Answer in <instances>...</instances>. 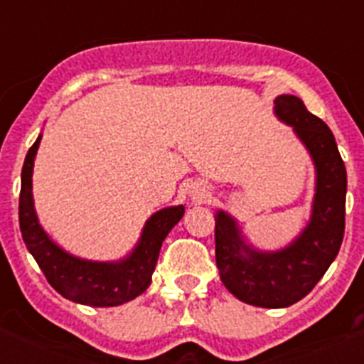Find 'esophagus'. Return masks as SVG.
Segmentation results:
<instances>
[{
    "instance_id": "obj_1",
    "label": "esophagus",
    "mask_w": 364,
    "mask_h": 364,
    "mask_svg": "<svg viewBox=\"0 0 364 364\" xmlns=\"http://www.w3.org/2000/svg\"><path fill=\"white\" fill-rule=\"evenodd\" d=\"M191 197L197 198V200H205V198L210 197V189H208V186L204 184H197L195 188H191Z\"/></svg>"
}]
</instances>
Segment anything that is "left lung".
Masks as SVG:
<instances>
[{
  "instance_id": "8db88e82",
  "label": "left lung",
  "mask_w": 364,
  "mask_h": 364,
  "mask_svg": "<svg viewBox=\"0 0 364 364\" xmlns=\"http://www.w3.org/2000/svg\"><path fill=\"white\" fill-rule=\"evenodd\" d=\"M275 114L291 125L315 166L311 217L290 246L259 252L244 242L237 220L215 215V257L220 281L242 302L286 308L306 297L339 253L345 237L346 167L326 124L291 95L275 98Z\"/></svg>"
}]
</instances>
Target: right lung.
I'll use <instances>...</instances> for the list:
<instances>
[{"instance_id": "1", "label": "right lung", "mask_w": 364, "mask_h": 364, "mask_svg": "<svg viewBox=\"0 0 364 364\" xmlns=\"http://www.w3.org/2000/svg\"><path fill=\"white\" fill-rule=\"evenodd\" d=\"M41 134L32 144L21 169L19 230L21 237L49 284L60 295L87 306H118L147 290L167 233L184 217V205L156 211L144 226L142 237L125 259L118 262H92L73 257L54 244L38 222L32 200V167Z\"/></svg>"}]
</instances>
